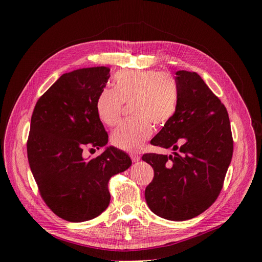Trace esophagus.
I'll return each mask as SVG.
<instances>
[{"mask_svg": "<svg viewBox=\"0 0 262 262\" xmlns=\"http://www.w3.org/2000/svg\"><path fill=\"white\" fill-rule=\"evenodd\" d=\"M130 157H131L132 162H134V163L139 162V161H140V158H141V156H140L139 154H130Z\"/></svg>", "mask_w": 262, "mask_h": 262, "instance_id": "34e87169", "label": "esophagus"}]
</instances>
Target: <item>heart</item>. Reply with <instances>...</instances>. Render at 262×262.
I'll use <instances>...</instances> for the list:
<instances>
[{"instance_id": "heart-1", "label": "heart", "mask_w": 262, "mask_h": 262, "mask_svg": "<svg viewBox=\"0 0 262 262\" xmlns=\"http://www.w3.org/2000/svg\"><path fill=\"white\" fill-rule=\"evenodd\" d=\"M134 117L119 124L112 133L113 144L136 153L153 133L152 123L163 125L173 116L178 102V86L169 73L156 70H124L114 76V90L104 89L96 99L99 120L116 125L123 104H130Z\"/></svg>"}]
</instances>
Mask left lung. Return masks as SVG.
<instances>
[{"instance_id": "obj_1", "label": "left lung", "mask_w": 262, "mask_h": 262, "mask_svg": "<svg viewBox=\"0 0 262 262\" xmlns=\"http://www.w3.org/2000/svg\"><path fill=\"white\" fill-rule=\"evenodd\" d=\"M176 112L150 141L171 148L172 155L142 156L154 169L145 189L153 213L169 221H186L216 200L233 156L227 110L199 74L177 71Z\"/></svg>"}]
</instances>
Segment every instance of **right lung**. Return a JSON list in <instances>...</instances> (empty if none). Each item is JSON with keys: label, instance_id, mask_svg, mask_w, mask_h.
Here are the masks:
<instances>
[{"label": "right lung", "instance_id": "1", "mask_svg": "<svg viewBox=\"0 0 262 262\" xmlns=\"http://www.w3.org/2000/svg\"><path fill=\"white\" fill-rule=\"evenodd\" d=\"M110 69L94 67L61 75L38 99L31 116L27 156L46 204L69 222L98 216L110 202L108 181L128 169L129 155L107 146L86 158L84 149H99L108 134L96 114V99Z\"/></svg>", "mask_w": 262, "mask_h": 262}]
</instances>
